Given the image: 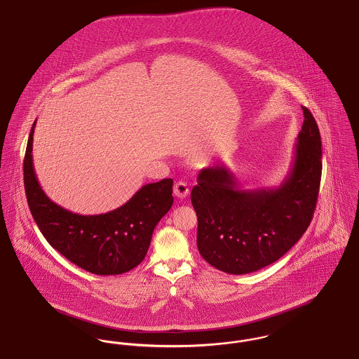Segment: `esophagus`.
Returning <instances> with one entry per match:
<instances>
[{
  "label": "esophagus",
  "mask_w": 359,
  "mask_h": 359,
  "mask_svg": "<svg viewBox=\"0 0 359 359\" xmlns=\"http://www.w3.org/2000/svg\"><path fill=\"white\" fill-rule=\"evenodd\" d=\"M188 192H189V189H188V186L184 182H177V183L175 184V187H173V194H175L177 198H180V199L186 198L188 195Z\"/></svg>",
  "instance_id": "34e87169"
}]
</instances>
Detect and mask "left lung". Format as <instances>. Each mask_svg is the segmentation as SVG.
Segmentation results:
<instances>
[{"label":"left lung","mask_w":359,"mask_h":359,"mask_svg":"<svg viewBox=\"0 0 359 359\" xmlns=\"http://www.w3.org/2000/svg\"><path fill=\"white\" fill-rule=\"evenodd\" d=\"M284 182L242 189L224 165L203 168L191 191L198 217L196 245L214 268L246 274L268 266L302 238L312 221L322 177V141L307 107Z\"/></svg>","instance_id":"obj_1"}]
</instances>
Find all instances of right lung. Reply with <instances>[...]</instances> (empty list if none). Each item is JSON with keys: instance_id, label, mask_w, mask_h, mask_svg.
I'll list each match as a JSON object with an SVG mask.
<instances>
[{"instance_id": "add662e5", "label": "right lung", "mask_w": 359, "mask_h": 359, "mask_svg": "<svg viewBox=\"0 0 359 359\" xmlns=\"http://www.w3.org/2000/svg\"><path fill=\"white\" fill-rule=\"evenodd\" d=\"M32 125L24 158V186L34 222L55 250L87 272L100 276L132 271L147 256L156 224L173 203L172 179L145 184L118 208L81 215L53 203L34 168Z\"/></svg>"}]
</instances>
